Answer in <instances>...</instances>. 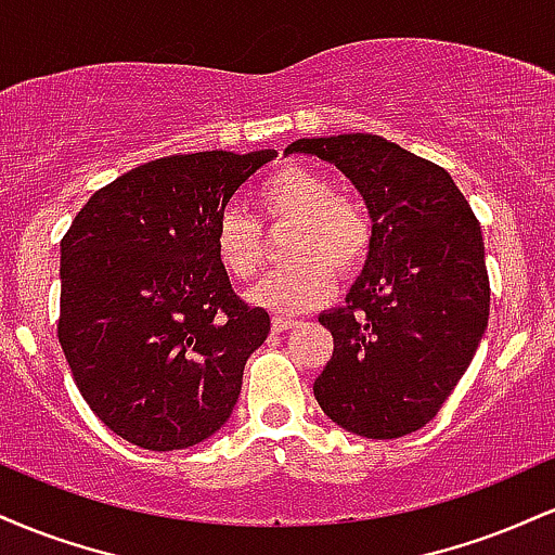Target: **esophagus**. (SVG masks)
Here are the masks:
<instances>
[{"label":"esophagus","mask_w":555,"mask_h":555,"mask_svg":"<svg viewBox=\"0 0 555 555\" xmlns=\"http://www.w3.org/2000/svg\"><path fill=\"white\" fill-rule=\"evenodd\" d=\"M271 326H273V331H286V328H295V326H297V321H295V318H282V315H273Z\"/></svg>","instance_id":"34e87169"}]
</instances>
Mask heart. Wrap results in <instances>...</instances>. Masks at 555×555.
<instances>
[{
    "instance_id": "b5f03b06",
    "label": "heart",
    "mask_w": 555,
    "mask_h": 555,
    "mask_svg": "<svg viewBox=\"0 0 555 555\" xmlns=\"http://www.w3.org/2000/svg\"><path fill=\"white\" fill-rule=\"evenodd\" d=\"M256 206L266 224H292L284 245L292 263L253 286L250 302L279 313L315 308L334 292V273L352 276L371 256V214L354 195L336 193L321 171L297 164L276 169L260 182ZM214 253L229 279L250 282L263 260L260 224L229 208L216 219Z\"/></svg>"
}]
</instances>
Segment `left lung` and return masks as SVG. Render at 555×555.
Instances as JSON below:
<instances>
[{
  "mask_svg": "<svg viewBox=\"0 0 555 555\" xmlns=\"http://www.w3.org/2000/svg\"><path fill=\"white\" fill-rule=\"evenodd\" d=\"M286 154L341 169L373 219V250L347 305L318 318L334 336L313 384L318 404L354 436L415 433L438 415L486 334L480 221L449 171L380 135L299 138Z\"/></svg>",
  "mask_w": 555,
  "mask_h": 555,
  "instance_id": "left-lung-1",
  "label": "left lung"
}]
</instances>
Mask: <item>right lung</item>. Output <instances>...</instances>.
<instances>
[{
    "label": "right lung",
    "mask_w": 555,
    "mask_h": 555,
    "mask_svg": "<svg viewBox=\"0 0 555 555\" xmlns=\"http://www.w3.org/2000/svg\"><path fill=\"white\" fill-rule=\"evenodd\" d=\"M276 151L167 156L95 190L62 237L60 336L75 386L125 441L175 451L232 415L271 318L234 295L216 219Z\"/></svg>",
    "instance_id": "1"
}]
</instances>
